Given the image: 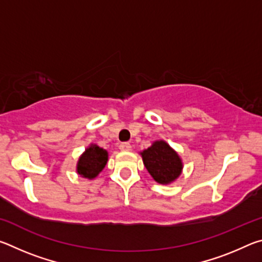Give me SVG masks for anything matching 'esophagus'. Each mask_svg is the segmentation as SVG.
<instances>
[{
	"instance_id": "obj_1",
	"label": "esophagus",
	"mask_w": 262,
	"mask_h": 262,
	"mask_svg": "<svg viewBox=\"0 0 262 262\" xmlns=\"http://www.w3.org/2000/svg\"><path fill=\"white\" fill-rule=\"evenodd\" d=\"M119 149H120L121 151H129V150H132V145L129 143H127V142H123V143L119 145Z\"/></svg>"
}]
</instances>
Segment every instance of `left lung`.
<instances>
[{"label":"left lung","instance_id":"1","mask_svg":"<svg viewBox=\"0 0 262 262\" xmlns=\"http://www.w3.org/2000/svg\"><path fill=\"white\" fill-rule=\"evenodd\" d=\"M143 164L158 184L173 183L183 171V162L165 141H155L151 147L141 152Z\"/></svg>","mask_w":262,"mask_h":262}]
</instances>
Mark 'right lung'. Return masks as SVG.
<instances>
[{
    "mask_svg": "<svg viewBox=\"0 0 262 262\" xmlns=\"http://www.w3.org/2000/svg\"><path fill=\"white\" fill-rule=\"evenodd\" d=\"M108 161V152L97 144H90L77 162V173L86 179L98 176Z\"/></svg>",
    "mask_w": 262,
    "mask_h": 262,
    "instance_id": "right-lung-1",
    "label": "right lung"
}]
</instances>
